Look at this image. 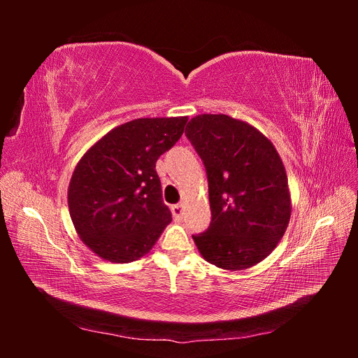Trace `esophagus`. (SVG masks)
I'll list each match as a JSON object with an SVG mask.
<instances>
[{
  "label": "esophagus",
  "mask_w": 358,
  "mask_h": 358,
  "mask_svg": "<svg viewBox=\"0 0 358 358\" xmlns=\"http://www.w3.org/2000/svg\"><path fill=\"white\" fill-rule=\"evenodd\" d=\"M171 212H173V215L176 216V218H180L182 212H183L182 204H173V206H171Z\"/></svg>",
  "instance_id": "esophagus-1"
}]
</instances>
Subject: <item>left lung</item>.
<instances>
[{"instance_id": "1", "label": "left lung", "mask_w": 358, "mask_h": 358, "mask_svg": "<svg viewBox=\"0 0 358 358\" xmlns=\"http://www.w3.org/2000/svg\"><path fill=\"white\" fill-rule=\"evenodd\" d=\"M185 134L204 162L212 221L192 236L206 262L245 270L272 254L287 230L291 194L273 143L255 127L227 115L192 117Z\"/></svg>"}]
</instances>
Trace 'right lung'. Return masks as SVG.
Instances as JSON below:
<instances>
[{
	"label": "right lung",
	"instance_id": "1",
	"mask_svg": "<svg viewBox=\"0 0 358 358\" xmlns=\"http://www.w3.org/2000/svg\"><path fill=\"white\" fill-rule=\"evenodd\" d=\"M188 116L140 117L113 128L76 166L69 210L80 241L110 263L146 255L171 222L155 164Z\"/></svg>",
	"mask_w": 358,
	"mask_h": 358
}]
</instances>
